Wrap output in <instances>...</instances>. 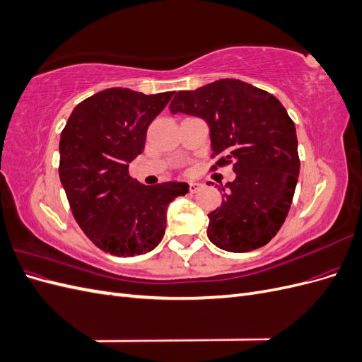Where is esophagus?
<instances>
[{"label":"esophagus","mask_w":362,"mask_h":362,"mask_svg":"<svg viewBox=\"0 0 362 362\" xmlns=\"http://www.w3.org/2000/svg\"><path fill=\"white\" fill-rule=\"evenodd\" d=\"M201 187H202L201 182H193V181L189 182V192H190V193H196Z\"/></svg>","instance_id":"obj_1"}]
</instances>
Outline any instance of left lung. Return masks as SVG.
<instances>
[{
    "label": "left lung",
    "instance_id": "obj_1",
    "mask_svg": "<svg viewBox=\"0 0 362 362\" xmlns=\"http://www.w3.org/2000/svg\"><path fill=\"white\" fill-rule=\"evenodd\" d=\"M173 115L202 117L210 127L214 166L233 163L222 205L208 214L206 235L228 252L267 245L288 214L300 161L291 117L272 93L225 78L196 90L177 92Z\"/></svg>",
    "mask_w": 362,
    "mask_h": 362
}]
</instances>
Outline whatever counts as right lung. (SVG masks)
Listing matches in <instances>:
<instances>
[{"mask_svg": "<svg viewBox=\"0 0 362 362\" xmlns=\"http://www.w3.org/2000/svg\"><path fill=\"white\" fill-rule=\"evenodd\" d=\"M172 96L112 87L76 105L62 131L59 175L72 214L95 246L112 255L154 249L169 204L189 192L185 182L144 185L128 173L144 152L149 124Z\"/></svg>", "mask_w": 362, "mask_h": 362, "instance_id": "1", "label": "right lung"}]
</instances>
